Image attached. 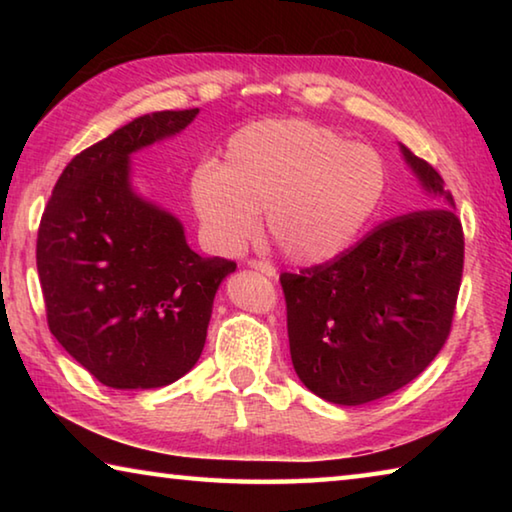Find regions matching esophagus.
Masks as SVG:
<instances>
[{
    "mask_svg": "<svg viewBox=\"0 0 512 512\" xmlns=\"http://www.w3.org/2000/svg\"><path fill=\"white\" fill-rule=\"evenodd\" d=\"M248 266L255 268V271H259V273L266 275V277H275V275H277L275 268H273L271 264H268V262H259V259H250Z\"/></svg>",
    "mask_w": 512,
    "mask_h": 512,
    "instance_id": "esophagus-1",
    "label": "esophagus"
}]
</instances>
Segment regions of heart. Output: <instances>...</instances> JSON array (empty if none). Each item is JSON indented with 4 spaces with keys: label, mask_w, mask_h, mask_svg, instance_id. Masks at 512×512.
Returning a JSON list of instances; mask_svg holds the SVG:
<instances>
[{
    "label": "heart",
    "mask_w": 512,
    "mask_h": 512,
    "mask_svg": "<svg viewBox=\"0 0 512 512\" xmlns=\"http://www.w3.org/2000/svg\"><path fill=\"white\" fill-rule=\"evenodd\" d=\"M189 189L219 250L244 246L264 210L266 239L289 262L311 266L357 239L384 196L386 162L314 121L266 119L232 135L219 167H198Z\"/></svg>",
    "instance_id": "1"
}]
</instances>
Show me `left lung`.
I'll use <instances>...</instances> for the list:
<instances>
[{"instance_id": "1", "label": "left lung", "mask_w": 512, "mask_h": 512, "mask_svg": "<svg viewBox=\"0 0 512 512\" xmlns=\"http://www.w3.org/2000/svg\"><path fill=\"white\" fill-rule=\"evenodd\" d=\"M424 210L388 219L332 262L282 273L291 361L311 393L341 406L395 393L452 329L465 239L440 173L406 146Z\"/></svg>"}]
</instances>
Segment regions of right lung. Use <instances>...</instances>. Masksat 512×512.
I'll use <instances>...</instances> for the list:
<instances>
[{
    "mask_svg": "<svg viewBox=\"0 0 512 512\" xmlns=\"http://www.w3.org/2000/svg\"><path fill=\"white\" fill-rule=\"evenodd\" d=\"M198 108L133 119L60 173L36 262L56 341L103 386L146 391L194 368L216 289L237 264L201 257L183 223L131 185V153L192 124Z\"/></svg>",
    "mask_w": 512,
    "mask_h": 512,
    "instance_id": "right-lung-1",
    "label": "right lung"
}]
</instances>
